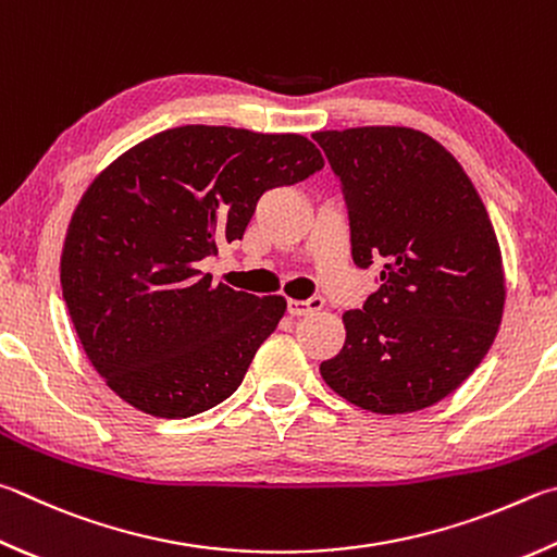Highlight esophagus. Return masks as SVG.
I'll use <instances>...</instances> for the list:
<instances>
[{"label":"esophagus","instance_id":"obj_1","mask_svg":"<svg viewBox=\"0 0 557 557\" xmlns=\"http://www.w3.org/2000/svg\"><path fill=\"white\" fill-rule=\"evenodd\" d=\"M323 307L321 297H309V299H289L287 311L289 317H307L311 311H319Z\"/></svg>","mask_w":557,"mask_h":557}]
</instances>
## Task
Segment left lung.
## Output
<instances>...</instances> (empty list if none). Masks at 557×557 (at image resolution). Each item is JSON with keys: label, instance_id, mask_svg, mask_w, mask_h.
<instances>
[{"label": "left lung", "instance_id": "1", "mask_svg": "<svg viewBox=\"0 0 557 557\" xmlns=\"http://www.w3.org/2000/svg\"><path fill=\"white\" fill-rule=\"evenodd\" d=\"M313 140L341 180L352 262L380 265V289L343 313L346 343L321 377L360 409H426L472 375L499 331L507 292L487 209L421 131L362 126Z\"/></svg>", "mask_w": 557, "mask_h": 557}]
</instances>
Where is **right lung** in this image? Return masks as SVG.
<instances>
[{"label": "right lung", "mask_w": 557, "mask_h": 557, "mask_svg": "<svg viewBox=\"0 0 557 557\" xmlns=\"http://www.w3.org/2000/svg\"><path fill=\"white\" fill-rule=\"evenodd\" d=\"M321 168L305 136L197 124L134 146L89 185L60 285L89 362L121 399L187 419L238 389L287 301L211 285L199 262L244 238L268 189Z\"/></svg>", "instance_id": "right-lung-1"}]
</instances>
